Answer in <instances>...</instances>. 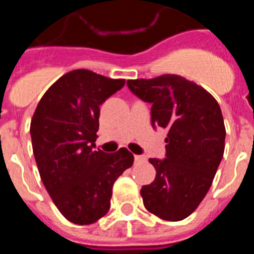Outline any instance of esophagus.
I'll return each instance as SVG.
<instances>
[{
    "label": "esophagus",
    "instance_id": "34e87169",
    "mask_svg": "<svg viewBox=\"0 0 254 254\" xmlns=\"http://www.w3.org/2000/svg\"><path fill=\"white\" fill-rule=\"evenodd\" d=\"M145 160H146V158H145L143 155H134V163L140 164Z\"/></svg>",
    "mask_w": 254,
    "mask_h": 254
}]
</instances>
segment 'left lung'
<instances>
[{"label": "left lung", "instance_id": "1", "mask_svg": "<svg viewBox=\"0 0 254 254\" xmlns=\"http://www.w3.org/2000/svg\"><path fill=\"white\" fill-rule=\"evenodd\" d=\"M127 86L151 104L152 127L168 129L165 158L150 159L154 182L142 186L147 211L168 221L190 216L210 190L225 149V126L210 93L178 75L128 80Z\"/></svg>", "mask_w": 254, "mask_h": 254}]
</instances>
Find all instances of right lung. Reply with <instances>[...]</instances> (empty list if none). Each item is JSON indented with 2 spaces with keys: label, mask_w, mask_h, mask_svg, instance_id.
<instances>
[{
  "label": "right lung",
  "mask_w": 254,
  "mask_h": 254,
  "mask_svg": "<svg viewBox=\"0 0 254 254\" xmlns=\"http://www.w3.org/2000/svg\"><path fill=\"white\" fill-rule=\"evenodd\" d=\"M125 82L89 69L71 71L46 91L31 118L42 182L61 214L77 225L93 224L107 214L114 182L133 164L126 147L113 154L94 150L100 105Z\"/></svg>",
  "instance_id": "1"
}]
</instances>
